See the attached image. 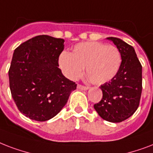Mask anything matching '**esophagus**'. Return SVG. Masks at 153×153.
Segmentation results:
<instances>
[{
  "instance_id": "1",
  "label": "esophagus",
  "mask_w": 153,
  "mask_h": 153,
  "mask_svg": "<svg viewBox=\"0 0 153 153\" xmlns=\"http://www.w3.org/2000/svg\"><path fill=\"white\" fill-rule=\"evenodd\" d=\"M77 88L78 89H80V90H88L89 88L87 87V86H84V85H77Z\"/></svg>"
}]
</instances>
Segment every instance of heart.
I'll return each mask as SVG.
<instances>
[{"label":"heart","instance_id":"1","mask_svg":"<svg viewBox=\"0 0 153 153\" xmlns=\"http://www.w3.org/2000/svg\"><path fill=\"white\" fill-rule=\"evenodd\" d=\"M121 65V54L114 45L100 42H82L74 46L72 53L63 52L59 65L70 80H76L85 68L86 75L95 85H102L117 75Z\"/></svg>","mask_w":153,"mask_h":153}]
</instances>
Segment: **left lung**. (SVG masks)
Returning a JSON list of instances; mask_svg holds the SVG:
<instances>
[{"label": "left lung", "mask_w": 153, "mask_h": 153, "mask_svg": "<svg viewBox=\"0 0 153 153\" xmlns=\"http://www.w3.org/2000/svg\"><path fill=\"white\" fill-rule=\"evenodd\" d=\"M121 54V65L117 75L100 85L103 97L94 105L102 119L119 123L130 117L139 107L142 92V66L134 48L121 39L107 37Z\"/></svg>", "instance_id": "obj_1"}]
</instances>
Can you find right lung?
Listing matches in <instances>:
<instances>
[{"label":"right lung","mask_w":153,"mask_h":153,"mask_svg":"<svg viewBox=\"0 0 153 153\" xmlns=\"http://www.w3.org/2000/svg\"><path fill=\"white\" fill-rule=\"evenodd\" d=\"M64 42L41 35L14 50L9 70L10 91L19 111L30 119L45 121L54 117L76 88L58 68Z\"/></svg>","instance_id":"1"}]
</instances>
